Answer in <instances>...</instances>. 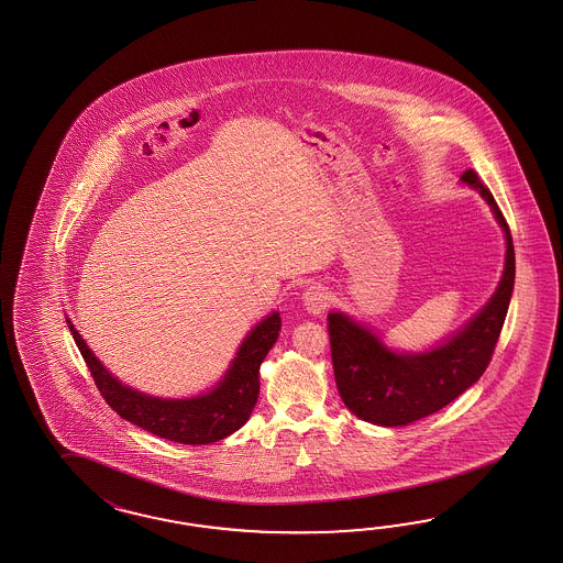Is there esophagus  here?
<instances>
[{"mask_svg":"<svg viewBox=\"0 0 563 563\" xmlns=\"http://www.w3.org/2000/svg\"><path fill=\"white\" fill-rule=\"evenodd\" d=\"M331 305V291L321 284L305 289V306L310 314H322Z\"/></svg>","mask_w":563,"mask_h":563,"instance_id":"1","label":"esophagus"}]
</instances>
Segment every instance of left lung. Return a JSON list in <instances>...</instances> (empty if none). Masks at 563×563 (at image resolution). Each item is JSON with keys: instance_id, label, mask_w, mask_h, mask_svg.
Wrapping results in <instances>:
<instances>
[{"instance_id": "8db88e82", "label": "left lung", "mask_w": 563, "mask_h": 563, "mask_svg": "<svg viewBox=\"0 0 563 563\" xmlns=\"http://www.w3.org/2000/svg\"><path fill=\"white\" fill-rule=\"evenodd\" d=\"M461 180L482 195L504 230L506 263L498 288L471 321L426 352H395L368 327L329 312L335 383L355 418L385 428L409 426L454 401L489 366L515 289V244L494 195L475 170H466Z\"/></svg>"}]
</instances>
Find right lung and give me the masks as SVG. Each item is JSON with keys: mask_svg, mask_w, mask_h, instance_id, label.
<instances>
[{"mask_svg": "<svg viewBox=\"0 0 563 563\" xmlns=\"http://www.w3.org/2000/svg\"><path fill=\"white\" fill-rule=\"evenodd\" d=\"M67 327L100 395L121 418L170 442L211 444L234 434L251 418L258 399V368L279 338L282 319L275 310L257 322L242 339L241 347L220 383L187 399L152 397L123 385L100 364L69 319Z\"/></svg>", "mask_w": 563, "mask_h": 563, "instance_id": "obj_1", "label": "right lung"}]
</instances>
